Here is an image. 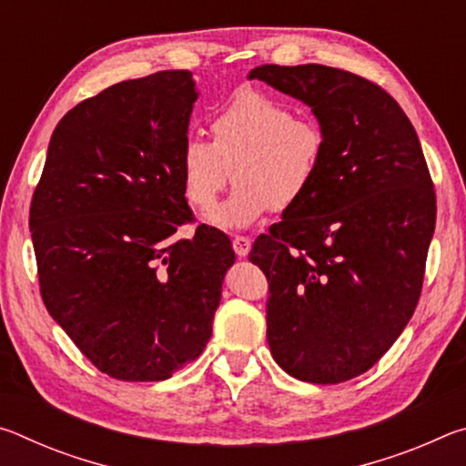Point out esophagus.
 Listing matches in <instances>:
<instances>
[{"instance_id": "1", "label": "esophagus", "mask_w": 466, "mask_h": 466, "mask_svg": "<svg viewBox=\"0 0 466 466\" xmlns=\"http://www.w3.org/2000/svg\"><path fill=\"white\" fill-rule=\"evenodd\" d=\"M250 244H252V242H250L248 236H234V240H232L234 252H236V255H238L240 258L248 255V252H250Z\"/></svg>"}]
</instances>
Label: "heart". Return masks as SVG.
Returning <instances> with one entry per match:
<instances>
[{
	"mask_svg": "<svg viewBox=\"0 0 466 466\" xmlns=\"http://www.w3.org/2000/svg\"><path fill=\"white\" fill-rule=\"evenodd\" d=\"M214 141L187 137L180 152L185 193L197 209L211 211L232 177V195L211 214L224 230H244L275 208L294 209L312 191L327 152L314 119L294 116L288 105L240 90L211 116Z\"/></svg>",
	"mask_w": 466,
	"mask_h": 466,
	"instance_id": "obj_1",
	"label": "heart"
}]
</instances>
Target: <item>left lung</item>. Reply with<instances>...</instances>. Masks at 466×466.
Masks as SVG:
<instances>
[{"instance_id":"1","label":"left lung","mask_w":466,"mask_h":466,"mask_svg":"<svg viewBox=\"0 0 466 466\" xmlns=\"http://www.w3.org/2000/svg\"><path fill=\"white\" fill-rule=\"evenodd\" d=\"M248 80L309 105L327 152L312 191L252 244L267 341L298 380L339 384L380 360L421 294L436 193L420 137L380 86L343 69L261 66Z\"/></svg>"}]
</instances>
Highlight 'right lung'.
Returning a JSON list of instances; mask_svg holds the SVG:
<instances>
[{
	"mask_svg": "<svg viewBox=\"0 0 466 466\" xmlns=\"http://www.w3.org/2000/svg\"><path fill=\"white\" fill-rule=\"evenodd\" d=\"M199 92L168 69L110 86L55 127L30 232L53 320L100 372L167 380L211 337L232 242L191 222L180 152Z\"/></svg>",
	"mask_w": 466,
	"mask_h": 466,
	"instance_id": "obj_1",
	"label": "right lung"
}]
</instances>
